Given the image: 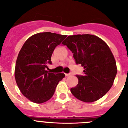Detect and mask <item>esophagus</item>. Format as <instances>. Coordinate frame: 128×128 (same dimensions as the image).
I'll return each mask as SVG.
<instances>
[{
    "label": "esophagus",
    "mask_w": 128,
    "mask_h": 128,
    "mask_svg": "<svg viewBox=\"0 0 128 128\" xmlns=\"http://www.w3.org/2000/svg\"><path fill=\"white\" fill-rule=\"evenodd\" d=\"M65 76H70V74H65Z\"/></svg>",
    "instance_id": "1"
}]
</instances>
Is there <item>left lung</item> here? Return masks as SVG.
I'll use <instances>...</instances> for the list:
<instances>
[{"label":"left lung","instance_id":"8db88e82","mask_svg":"<svg viewBox=\"0 0 128 128\" xmlns=\"http://www.w3.org/2000/svg\"><path fill=\"white\" fill-rule=\"evenodd\" d=\"M73 53L76 64L84 67V75H76L78 84L70 89L74 96L84 102L103 97L114 84L117 74L115 58L109 46L92 34L68 36L62 43Z\"/></svg>","mask_w":128,"mask_h":128}]
</instances>
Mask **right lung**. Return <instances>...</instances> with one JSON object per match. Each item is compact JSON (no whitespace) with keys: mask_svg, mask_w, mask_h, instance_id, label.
<instances>
[{"mask_svg":"<svg viewBox=\"0 0 128 128\" xmlns=\"http://www.w3.org/2000/svg\"><path fill=\"white\" fill-rule=\"evenodd\" d=\"M66 37L51 33L32 35L23 44L17 57L14 76L17 86L24 96L32 102L42 104L54 95L58 82L64 74H54L48 69L56 46Z\"/></svg>","mask_w":128,"mask_h":128,"instance_id":"right-lung-1","label":"right lung"}]
</instances>
